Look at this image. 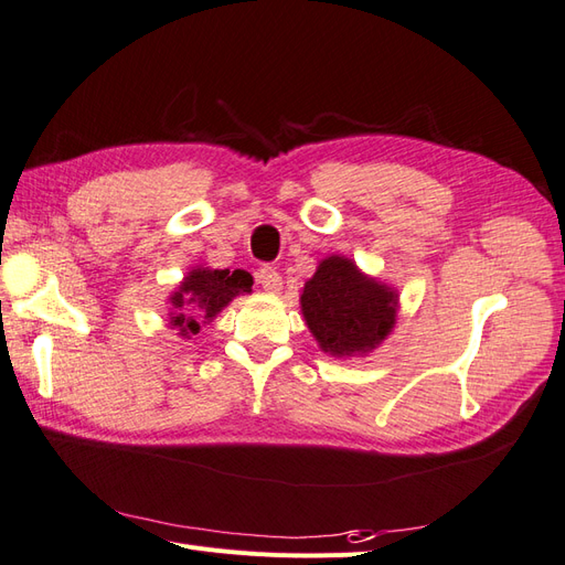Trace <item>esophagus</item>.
<instances>
[{
    "instance_id": "34e87169",
    "label": "esophagus",
    "mask_w": 565,
    "mask_h": 565,
    "mask_svg": "<svg viewBox=\"0 0 565 565\" xmlns=\"http://www.w3.org/2000/svg\"><path fill=\"white\" fill-rule=\"evenodd\" d=\"M256 278H259V285L270 295H278L282 289V276L273 266H262L256 270Z\"/></svg>"
}]
</instances>
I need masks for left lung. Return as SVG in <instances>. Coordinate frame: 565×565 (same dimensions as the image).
<instances>
[{"mask_svg": "<svg viewBox=\"0 0 565 565\" xmlns=\"http://www.w3.org/2000/svg\"><path fill=\"white\" fill-rule=\"evenodd\" d=\"M301 311L324 351L351 355L374 349L388 334L396 295L365 278L344 256H330L306 282Z\"/></svg>", "mask_w": 565, "mask_h": 565, "instance_id": "8db88e82", "label": "left lung"}]
</instances>
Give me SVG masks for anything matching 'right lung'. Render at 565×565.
<instances>
[{
	"label": "right lung",
	"mask_w": 565,
	"mask_h": 565,
	"mask_svg": "<svg viewBox=\"0 0 565 565\" xmlns=\"http://www.w3.org/2000/svg\"><path fill=\"white\" fill-rule=\"evenodd\" d=\"M252 276L245 270H207L195 268L191 276L181 282V289L172 297V306L179 311L172 318V324L181 332H198V318L210 320L224 306L241 292H249Z\"/></svg>",
	"instance_id": "obj_1"
}]
</instances>
